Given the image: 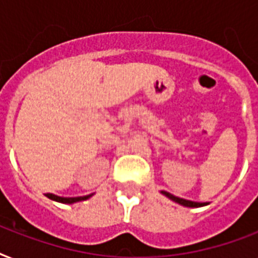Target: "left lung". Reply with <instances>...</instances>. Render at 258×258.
<instances>
[{"label":"left lung","instance_id":"1","mask_svg":"<svg viewBox=\"0 0 258 258\" xmlns=\"http://www.w3.org/2000/svg\"><path fill=\"white\" fill-rule=\"evenodd\" d=\"M163 196H166L167 198H170L171 201L176 202V204L182 205V206H186V208H201V206H206V202H194V201H188V200H183V198H179V197H175L170 194L167 191H161Z\"/></svg>","mask_w":258,"mask_h":258}]
</instances>
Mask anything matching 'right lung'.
I'll list each match as a JSON object with an SVG mask.
<instances>
[{
	"instance_id": "add662e5",
	"label": "right lung",
	"mask_w": 258,
	"mask_h": 258,
	"mask_svg": "<svg viewBox=\"0 0 258 258\" xmlns=\"http://www.w3.org/2000/svg\"><path fill=\"white\" fill-rule=\"evenodd\" d=\"M49 200L56 201V202H61V204H75V202H80V201H86L88 198L93 196V194H89V196H84V197H71V198H67V197H58L54 196V194H50V192H46L45 194Z\"/></svg>"
}]
</instances>
